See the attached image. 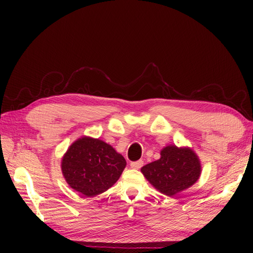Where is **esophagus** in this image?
<instances>
[{
  "label": "esophagus",
  "mask_w": 253,
  "mask_h": 253,
  "mask_svg": "<svg viewBox=\"0 0 253 253\" xmlns=\"http://www.w3.org/2000/svg\"><path fill=\"white\" fill-rule=\"evenodd\" d=\"M142 165H143V161L139 160V161H136V162H131L130 163V168L131 169H139Z\"/></svg>",
  "instance_id": "34e87169"
}]
</instances>
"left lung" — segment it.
<instances>
[{"label": "left lung", "instance_id": "8db88e82", "mask_svg": "<svg viewBox=\"0 0 253 253\" xmlns=\"http://www.w3.org/2000/svg\"><path fill=\"white\" fill-rule=\"evenodd\" d=\"M141 173L155 189L173 197L196 184L201 175V163L192 149L169 144L161 150L159 160L143 166Z\"/></svg>", "mask_w": 253, "mask_h": 253}]
</instances>
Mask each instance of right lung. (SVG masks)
Wrapping results in <instances>:
<instances>
[{
  "mask_svg": "<svg viewBox=\"0 0 253 253\" xmlns=\"http://www.w3.org/2000/svg\"><path fill=\"white\" fill-rule=\"evenodd\" d=\"M126 160L109 143L84 136L63 155L61 169L68 186L84 197L103 193L120 178Z\"/></svg>",
  "mask_w": 253,
  "mask_h": 253,
  "instance_id": "add662e5",
  "label": "right lung"
}]
</instances>
